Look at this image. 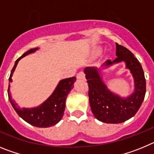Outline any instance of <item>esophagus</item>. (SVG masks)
I'll return each mask as SVG.
<instances>
[{
	"label": "esophagus",
	"mask_w": 154,
	"mask_h": 154,
	"mask_svg": "<svg viewBox=\"0 0 154 154\" xmlns=\"http://www.w3.org/2000/svg\"><path fill=\"white\" fill-rule=\"evenodd\" d=\"M76 78H77V79H85V74H84L82 72H81L78 73L77 74V76H76Z\"/></svg>",
	"instance_id": "1"
}]
</instances>
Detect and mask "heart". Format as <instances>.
I'll return each instance as SVG.
<instances>
[{"instance_id": "b5f03b06", "label": "heart", "mask_w": 154, "mask_h": 154, "mask_svg": "<svg viewBox=\"0 0 154 154\" xmlns=\"http://www.w3.org/2000/svg\"><path fill=\"white\" fill-rule=\"evenodd\" d=\"M102 51V48L99 46H96V47H94L90 51V56L92 58H96L98 55H100V53Z\"/></svg>"}]
</instances>
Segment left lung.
I'll return each mask as SVG.
<instances>
[{
  "label": "left lung",
  "mask_w": 154,
  "mask_h": 154,
  "mask_svg": "<svg viewBox=\"0 0 154 154\" xmlns=\"http://www.w3.org/2000/svg\"><path fill=\"white\" fill-rule=\"evenodd\" d=\"M115 60H107L101 68L86 67L84 69L89 83V98L91 109L98 120L106 123H121L137 113L146 94V79L140 63L126 48L116 43ZM123 61L131 73L134 90L126 97L112 92L104 83L101 76L103 69Z\"/></svg>",
  "instance_id": "8db88e82"
}]
</instances>
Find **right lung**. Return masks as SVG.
<instances>
[{"instance_id":"obj_1","label":"right lung","mask_w":154,"mask_h":154,"mask_svg":"<svg viewBox=\"0 0 154 154\" xmlns=\"http://www.w3.org/2000/svg\"><path fill=\"white\" fill-rule=\"evenodd\" d=\"M37 50H38V48H31L17 58L11 72L9 82H12V75L19 61L24 56L35 52ZM75 79V77H71L60 80L51 96L42 104L33 108H21L12 99L10 93V84L8 85V98L17 115L27 123L36 127H50L56 125L62 119L65 109V101L69 92L72 89Z\"/></svg>"}]
</instances>
